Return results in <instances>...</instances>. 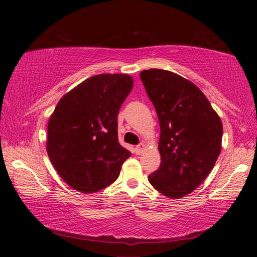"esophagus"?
<instances>
[{
	"instance_id": "esophagus-1",
	"label": "esophagus",
	"mask_w": 257,
	"mask_h": 257,
	"mask_svg": "<svg viewBox=\"0 0 257 257\" xmlns=\"http://www.w3.org/2000/svg\"><path fill=\"white\" fill-rule=\"evenodd\" d=\"M146 149V145L144 144V143H142V144H139L138 146L135 147V153H136L137 155L142 154L143 152H144V150Z\"/></svg>"
}]
</instances>
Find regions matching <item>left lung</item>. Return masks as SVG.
<instances>
[{
    "label": "left lung",
    "mask_w": 257,
    "mask_h": 257,
    "mask_svg": "<svg viewBox=\"0 0 257 257\" xmlns=\"http://www.w3.org/2000/svg\"><path fill=\"white\" fill-rule=\"evenodd\" d=\"M158 113L160 168L149 177L154 188L171 199L186 196L205 180L221 152L222 122L198 87L175 72H141Z\"/></svg>",
    "instance_id": "1"
}]
</instances>
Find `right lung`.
<instances>
[{
  "label": "right lung",
  "instance_id": "obj_1",
  "mask_svg": "<svg viewBox=\"0 0 257 257\" xmlns=\"http://www.w3.org/2000/svg\"><path fill=\"white\" fill-rule=\"evenodd\" d=\"M134 79L102 73L63 95L47 124V155L63 181L90 194L111 185L132 153L119 144L118 114Z\"/></svg>",
  "mask_w": 257,
  "mask_h": 257
}]
</instances>
